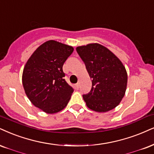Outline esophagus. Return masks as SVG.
Wrapping results in <instances>:
<instances>
[{"instance_id":"obj_1","label":"esophagus","mask_w":154,"mask_h":154,"mask_svg":"<svg viewBox=\"0 0 154 154\" xmlns=\"http://www.w3.org/2000/svg\"><path fill=\"white\" fill-rule=\"evenodd\" d=\"M75 88H76V89H79L80 88V83H77L76 84H75Z\"/></svg>"}]
</instances>
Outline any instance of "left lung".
<instances>
[{
	"mask_svg": "<svg viewBox=\"0 0 154 154\" xmlns=\"http://www.w3.org/2000/svg\"><path fill=\"white\" fill-rule=\"evenodd\" d=\"M76 51L92 79L91 90L83 95L87 107L99 113L115 109L124 96L128 81L122 62L97 43L78 46Z\"/></svg>",
	"mask_w": 154,
	"mask_h": 154,
	"instance_id": "8db88e82",
	"label": "left lung"
}]
</instances>
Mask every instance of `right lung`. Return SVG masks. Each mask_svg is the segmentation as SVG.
I'll return each mask as SVG.
<instances>
[{
	"mask_svg": "<svg viewBox=\"0 0 154 154\" xmlns=\"http://www.w3.org/2000/svg\"><path fill=\"white\" fill-rule=\"evenodd\" d=\"M71 45L50 40L38 47L24 66L25 93L35 107L56 113L67 106L73 88L68 84L63 66L73 53Z\"/></svg>",
	"mask_w": 154,
	"mask_h": 154,
	"instance_id": "add662e5",
	"label": "right lung"
}]
</instances>
